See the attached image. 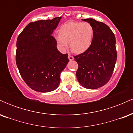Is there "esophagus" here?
<instances>
[{
	"label": "esophagus",
	"instance_id": "34e87169",
	"mask_svg": "<svg viewBox=\"0 0 133 133\" xmlns=\"http://www.w3.org/2000/svg\"><path fill=\"white\" fill-rule=\"evenodd\" d=\"M68 58L69 59V61H72L73 59H74V57H73V56H72L71 55H69Z\"/></svg>",
	"mask_w": 133,
	"mask_h": 133
}]
</instances>
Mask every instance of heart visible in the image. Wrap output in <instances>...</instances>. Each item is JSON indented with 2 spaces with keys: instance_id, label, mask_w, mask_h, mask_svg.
<instances>
[{
  "instance_id": "obj_1",
  "label": "heart",
  "mask_w": 133,
  "mask_h": 133,
  "mask_svg": "<svg viewBox=\"0 0 133 133\" xmlns=\"http://www.w3.org/2000/svg\"><path fill=\"white\" fill-rule=\"evenodd\" d=\"M93 36L94 29L89 23L69 22L61 27L59 34L56 35L55 39L61 51H65L69 43L72 51L81 54L91 45Z\"/></svg>"
}]
</instances>
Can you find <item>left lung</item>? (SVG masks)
<instances>
[{"label": "left lung", "mask_w": 133, "mask_h": 133, "mask_svg": "<svg viewBox=\"0 0 133 133\" xmlns=\"http://www.w3.org/2000/svg\"><path fill=\"white\" fill-rule=\"evenodd\" d=\"M83 21L92 25L94 36L89 48L74 56L78 64L76 77L84 88L96 89L106 84L112 76L117 59L116 38L104 23L91 18Z\"/></svg>", "instance_id": "left-lung-1"}]
</instances>
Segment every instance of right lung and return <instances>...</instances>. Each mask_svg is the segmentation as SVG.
I'll use <instances>...</instances> for the list:
<instances>
[{
	"label": "right lung",
	"instance_id": "add662e5",
	"mask_svg": "<svg viewBox=\"0 0 133 133\" xmlns=\"http://www.w3.org/2000/svg\"><path fill=\"white\" fill-rule=\"evenodd\" d=\"M61 19L30 22L17 37V66L27 86L37 92L57 88L61 72L69 62L68 54L58 51L57 41L51 36Z\"/></svg>",
	"mask_w": 133,
	"mask_h": 133
}]
</instances>
